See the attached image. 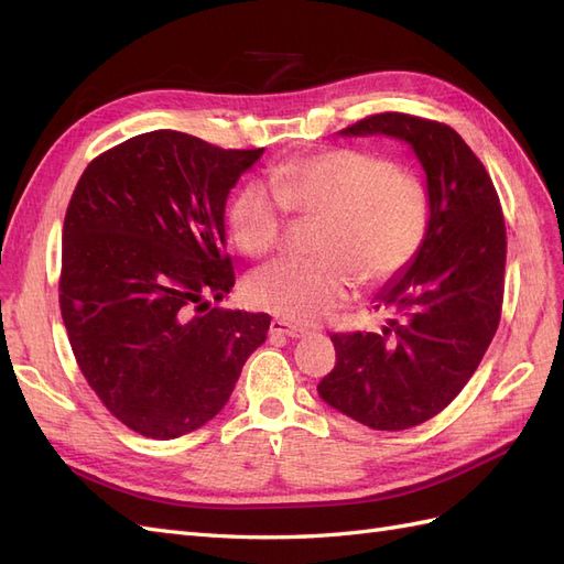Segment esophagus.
Returning <instances> with one entry per match:
<instances>
[{"instance_id": "1", "label": "esophagus", "mask_w": 564, "mask_h": 564, "mask_svg": "<svg viewBox=\"0 0 564 564\" xmlns=\"http://www.w3.org/2000/svg\"><path fill=\"white\" fill-rule=\"evenodd\" d=\"M270 334H272V336H289V338H301V336L308 334V329L296 327V324L286 322V319H272V322H270Z\"/></svg>"}]
</instances>
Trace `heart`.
I'll list each match as a JSON object with an SVG mask.
<instances>
[{
  "instance_id": "obj_1",
  "label": "heart",
  "mask_w": 564,
  "mask_h": 564,
  "mask_svg": "<svg viewBox=\"0 0 564 564\" xmlns=\"http://www.w3.org/2000/svg\"><path fill=\"white\" fill-rule=\"evenodd\" d=\"M228 204L232 242L251 259L275 251L289 214L319 218L311 259H282L247 280L256 308L315 322L338 308L357 280L381 286L416 259L431 224V193L409 166L371 150L332 148L270 169Z\"/></svg>"
}]
</instances>
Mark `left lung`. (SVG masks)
I'll use <instances>...</instances> for the list:
<instances>
[{
	"label": "left lung",
	"mask_w": 564,
	"mask_h": 564,
	"mask_svg": "<svg viewBox=\"0 0 564 564\" xmlns=\"http://www.w3.org/2000/svg\"><path fill=\"white\" fill-rule=\"evenodd\" d=\"M344 133H388L414 148L431 224L404 278L373 305L398 315L381 334H332L336 365L317 392L373 431H404L452 404L499 329L506 220L485 164L452 127L379 112Z\"/></svg>",
	"instance_id": "left-lung-1"
}]
</instances>
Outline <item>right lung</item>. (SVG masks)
Instances as JSON below:
<instances>
[{"instance_id":"obj_1","label":"right lung","mask_w":564,"mask_h":564,"mask_svg":"<svg viewBox=\"0 0 564 564\" xmlns=\"http://www.w3.org/2000/svg\"><path fill=\"white\" fill-rule=\"evenodd\" d=\"M263 155L158 129L89 162L63 224L58 303L79 371L152 440L214 419L270 317L212 308L235 284L224 212Z\"/></svg>"}]
</instances>
